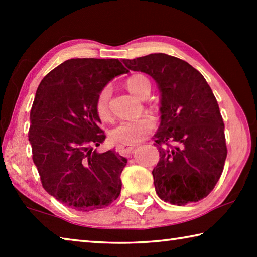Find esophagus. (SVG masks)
Returning <instances> with one entry per match:
<instances>
[{"instance_id":"obj_1","label":"esophagus","mask_w":257,"mask_h":257,"mask_svg":"<svg viewBox=\"0 0 257 257\" xmlns=\"http://www.w3.org/2000/svg\"><path fill=\"white\" fill-rule=\"evenodd\" d=\"M135 146L136 145H118L116 146V152H118L119 154L125 156L135 149Z\"/></svg>"}]
</instances>
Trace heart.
<instances>
[{
	"label": "heart",
	"mask_w": 257,
	"mask_h": 257,
	"mask_svg": "<svg viewBox=\"0 0 257 257\" xmlns=\"http://www.w3.org/2000/svg\"><path fill=\"white\" fill-rule=\"evenodd\" d=\"M125 86L129 92L137 97H143L145 94L151 92V82L149 78L144 75H134L125 81ZM111 96L110 86H105L99 90L95 99V111L102 121L111 119L108 101ZM154 128V121L151 116H142L138 119L121 121L112 128L110 132L111 139L120 145H135L141 142L152 129Z\"/></svg>",
	"instance_id": "heart-1"
}]
</instances>
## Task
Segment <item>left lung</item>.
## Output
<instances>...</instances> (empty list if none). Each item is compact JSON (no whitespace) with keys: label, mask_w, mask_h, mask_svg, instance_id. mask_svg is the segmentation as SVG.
<instances>
[{"label":"left lung","mask_w":257,"mask_h":257,"mask_svg":"<svg viewBox=\"0 0 257 257\" xmlns=\"http://www.w3.org/2000/svg\"><path fill=\"white\" fill-rule=\"evenodd\" d=\"M122 62L153 78L161 93L154 135L160 161L152 171L156 194L179 206L205 198L227 159L223 120L211 87L189 63L164 53Z\"/></svg>","instance_id":"left-lung-1"}]
</instances>
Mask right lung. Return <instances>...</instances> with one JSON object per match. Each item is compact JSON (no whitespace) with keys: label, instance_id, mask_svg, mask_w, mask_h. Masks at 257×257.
<instances>
[{"label":"right lung","instance_id":"obj_1","mask_svg":"<svg viewBox=\"0 0 257 257\" xmlns=\"http://www.w3.org/2000/svg\"><path fill=\"white\" fill-rule=\"evenodd\" d=\"M127 72L116 59H70L37 88L28 133L33 161L43 188L72 210L106 207L120 195L127 159L93 150L105 141L95 99L108 81Z\"/></svg>","mask_w":257,"mask_h":257}]
</instances>
